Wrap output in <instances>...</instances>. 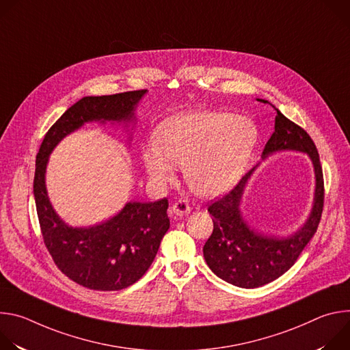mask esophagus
<instances>
[{"mask_svg": "<svg viewBox=\"0 0 350 350\" xmlns=\"http://www.w3.org/2000/svg\"><path fill=\"white\" fill-rule=\"evenodd\" d=\"M189 212H191V208H189L188 202L184 201V199H180V201H177L172 205V213L176 216H184V215H188Z\"/></svg>", "mask_w": 350, "mask_h": 350, "instance_id": "1", "label": "esophagus"}]
</instances>
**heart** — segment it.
<instances>
[{
	"label": "heart",
	"mask_w": 350,
	"mask_h": 350,
	"mask_svg": "<svg viewBox=\"0 0 350 350\" xmlns=\"http://www.w3.org/2000/svg\"><path fill=\"white\" fill-rule=\"evenodd\" d=\"M258 142V129L246 118L226 112H187L159 123L154 144L142 148L144 167L157 185L170 184L183 167L198 195L228 191L243 174Z\"/></svg>",
	"instance_id": "1"
}]
</instances>
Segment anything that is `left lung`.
I'll return each instance as SVG.
<instances>
[{"instance_id": "left-lung-1", "label": "left lung", "mask_w": 350, "mask_h": 350, "mask_svg": "<svg viewBox=\"0 0 350 350\" xmlns=\"http://www.w3.org/2000/svg\"><path fill=\"white\" fill-rule=\"evenodd\" d=\"M259 101L267 103L265 99ZM282 149L309 154L316 172L313 211L306 224L296 234L282 239L263 237L243 223L239 202L252 172L246 173L232 189L208 206L213 232L204 246L205 260L217 277L235 286L258 288L277 280L293 266L320 224L324 208V177L316 144L301 126L277 109L274 133L263 149V158Z\"/></svg>"}]
</instances>
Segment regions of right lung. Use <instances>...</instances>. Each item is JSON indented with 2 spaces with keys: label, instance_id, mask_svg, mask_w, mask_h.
Instances as JSON below:
<instances>
[{
  "label": "right lung",
  "instance_id": "right-lung-1",
  "mask_svg": "<svg viewBox=\"0 0 350 350\" xmlns=\"http://www.w3.org/2000/svg\"><path fill=\"white\" fill-rule=\"evenodd\" d=\"M146 90L84 96L44 135L36 157L33 192L41 235L57 267L75 282L95 291H120L152 265L170 227L169 202H129L113 219L90 228H72L54 212L45 191L48 155L69 133L91 120H130Z\"/></svg>",
  "mask_w": 350,
  "mask_h": 350
}]
</instances>
